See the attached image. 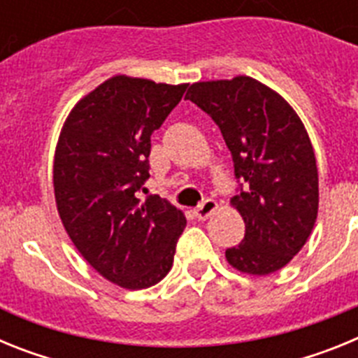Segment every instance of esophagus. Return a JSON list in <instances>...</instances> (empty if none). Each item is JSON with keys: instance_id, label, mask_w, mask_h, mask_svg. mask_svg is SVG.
<instances>
[{"instance_id": "esophagus-1", "label": "esophagus", "mask_w": 358, "mask_h": 358, "mask_svg": "<svg viewBox=\"0 0 358 358\" xmlns=\"http://www.w3.org/2000/svg\"><path fill=\"white\" fill-rule=\"evenodd\" d=\"M217 202L213 199H206V201H202L197 208L194 210V215L199 218V220H206L215 210H217Z\"/></svg>"}]
</instances>
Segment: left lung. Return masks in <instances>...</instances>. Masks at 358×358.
<instances>
[{"label":"left lung","instance_id":"8db88e82","mask_svg":"<svg viewBox=\"0 0 358 358\" xmlns=\"http://www.w3.org/2000/svg\"><path fill=\"white\" fill-rule=\"evenodd\" d=\"M186 98L218 125L240 182L231 204L245 235L226 249L227 262L240 273H276L301 251L317 218V164L305 125L276 91L251 77L195 82Z\"/></svg>","mask_w":358,"mask_h":358}]
</instances>
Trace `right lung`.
I'll return each mask as SVG.
<instances>
[{"label": "right lung", "mask_w": 358, "mask_h": 358, "mask_svg": "<svg viewBox=\"0 0 358 358\" xmlns=\"http://www.w3.org/2000/svg\"><path fill=\"white\" fill-rule=\"evenodd\" d=\"M188 84L116 75L73 107L53 161L57 210L87 264L123 289H147L169 274L185 231L181 210L145 188L150 136Z\"/></svg>", "instance_id": "1"}]
</instances>
